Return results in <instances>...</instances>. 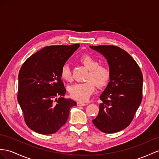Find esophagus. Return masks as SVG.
<instances>
[{
    "mask_svg": "<svg viewBox=\"0 0 159 159\" xmlns=\"http://www.w3.org/2000/svg\"><path fill=\"white\" fill-rule=\"evenodd\" d=\"M77 106H79V107H81V106H85V105H86V103H84V102H77Z\"/></svg>",
    "mask_w": 159,
    "mask_h": 159,
    "instance_id": "34e87169",
    "label": "esophagus"
}]
</instances>
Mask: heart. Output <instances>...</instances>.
<instances>
[{
	"instance_id": "1",
	"label": "heart",
	"mask_w": 159,
	"mask_h": 159,
	"mask_svg": "<svg viewBox=\"0 0 159 159\" xmlns=\"http://www.w3.org/2000/svg\"><path fill=\"white\" fill-rule=\"evenodd\" d=\"M80 61L88 70L86 82L73 84L68 88L71 98L80 101H85L95 90V84L98 87H103L109 82L111 77L109 67L106 65L98 64V61L90 55H84ZM60 75L61 78L69 82L71 80V71L68 64L61 67Z\"/></svg>"
}]
</instances>
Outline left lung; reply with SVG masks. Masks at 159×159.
Wrapping results in <instances>:
<instances>
[{
  "label": "left lung",
  "instance_id": "obj_1",
  "mask_svg": "<svg viewBox=\"0 0 159 159\" xmlns=\"http://www.w3.org/2000/svg\"><path fill=\"white\" fill-rule=\"evenodd\" d=\"M106 58L110 82L100 99L98 114L92 120L104 133L118 132L132 121L142 100L143 76L140 67L125 50L116 46H90Z\"/></svg>",
  "mask_w": 159,
  "mask_h": 159
}]
</instances>
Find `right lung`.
I'll use <instances>...</instances> for the list:
<instances>
[{
  "label": "right lung",
  "instance_id": "add662e5",
  "mask_svg": "<svg viewBox=\"0 0 159 159\" xmlns=\"http://www.w3.org/2000/svg\"><path fill=\"white\" fill-rule=\"evenodd\" d=\"M80 44L46 46L27 59L19 73L17 100L31 129L40 134L57 132L77 103L65 98L61 67ZM57 97L59 98H57Z\"/></svg>",
  "mask_w": 159,
  "mask_h": 159
}]
</instances>
